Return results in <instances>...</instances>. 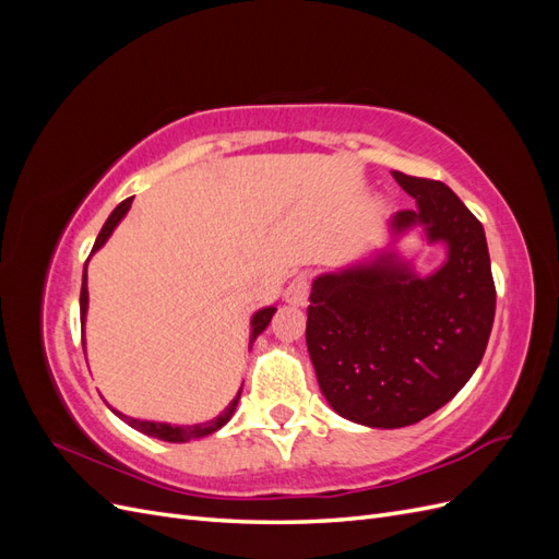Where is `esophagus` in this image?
Returning <instances> with one entry per match:
<instances>
[{
	"mask_svg": "<svg viewBox=\"0 0 559 559\" xmlns=\"http://www.w3.org/2000/svg\"><path fill=\"white\" fill-rule=\"evenodd\" d=\"M308 296H310V275L308 273H300L289 284H286L284 300L289 302V306H296V308L308 306Z\"/></svg>",
	"mask_w": 559,
	"mask_h": 559,
	"instance_id": "esophagus-1",
	"label": "esophagus"
}]
</instances>
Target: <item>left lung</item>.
<instances>
[{"mask_svg": "<svg viewBox=\"0 0 559 559\" xmlns=\"http://www.w3.org/2000/svg\"><path fill=\"white\" fill-rule=\"evenodd\" d=\"M417 207L389 218L394 238L421 228L445 263L417 275L394 249L312 282L306 341L321 394L364 427L429 417L476 373L497 292L483 224L433 179L392 173Z\"/></svg>", "mask_w": 559, "mask_h": 559, "instance_id": "8db88e82", "label": "left lung"}]
</instances>
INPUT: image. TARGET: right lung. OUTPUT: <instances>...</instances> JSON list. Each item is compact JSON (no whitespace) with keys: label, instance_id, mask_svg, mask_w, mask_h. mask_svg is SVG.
<instances>
[{"label":"right lung","instance_id":"1","mask_svg":"<svg viewBox=\"0 0 559 559\" xmlns=\"http://www.w3.org/2000/svg\"><path fill=\"white\" fill-rule=\"evenodd\" d=\"M130 205H132V198L123 200L121 205H118V207L109 214V218L105 222L103 230H99L97 240H95V245H93L91 257L111 238L114 228H116L118 224H121V218L128 214ZM91 257H88V259H91ZM86 267H88V261H86ZM86 267H83V284H81V324H86V312H88V284H86V282H88V275H86ZM275 312H277V308L270 306V308H263V310H259L257 314L251 317V341H249V343L257 341V337L267 329L270 319H273ZM83 354H86V337H83ZM240 392H242V389H240ZM240 392H238V396H235V399L228 403V408H226L222 415L210 419V421H202V425H191V427H173V425H165V421L134 419V417H126L123 413H118V411H114V413H116L118 417H121L123 421H128V425H130L132 429H138V431H142V433H146V436L160 438V441H167V443H186V441H193V438L210 436V433L222 429V427L226 425V421L233 417L235 408H238Z\"/></svg>","mask_w":559,"mask_h":559}]
</instances>
